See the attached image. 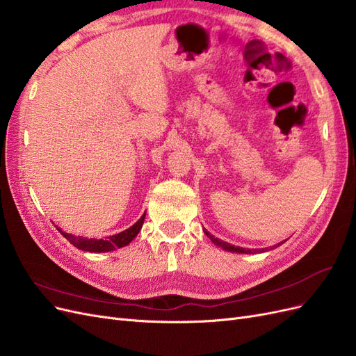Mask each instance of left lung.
Instances as JSON below:
<instances>
[{"label": "left lung", "instance_id": "8db88e82", "mask_svg": "<svg viewBox=\"0 0 356 356\" xmlns=\"http://www.w3.org/2000/svg\"><path fill=\"white\" fill-rule=\"evenodd\" d=\"M203 232H204V234H207L208 238L213 242V245H217V246L222 248L224 251L238 252V254H255V252H263V251H264V250H245V248L234 246V245H232V243H227V242H224V241H220L218 238H215V236H212L208 230H203ZM277 245H281V243H277Z\"/></svg>", "mask_w": 356, "mask_h": 356}]
</instances>
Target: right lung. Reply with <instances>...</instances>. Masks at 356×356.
Instances as JSON below:
<instances>
[{"mask_svg": "<svg viewBox=\"0 0 356 356\" xmlns=\"http://www.w3.org/2000/svg\"><path fill=\"white\" fill-rule=\"evenodd\" d=\"M144 218H145V213L132 225V227L126 229L122 233L113 234V236H110V238H105V239H88V238H81V236H74V234L65 233L60 229H58V230H59V233H62L63 238L70 241L74 246H77L81 251L110 252V251H115V250H118V248H123V246L131 243L135 239V236L139 233V230L143 229Z\"/></svg>", "mask_w": 356, "mask_h": 356, "instance_id": "right-lung-1", "label": "right lung"}]
</instances>
